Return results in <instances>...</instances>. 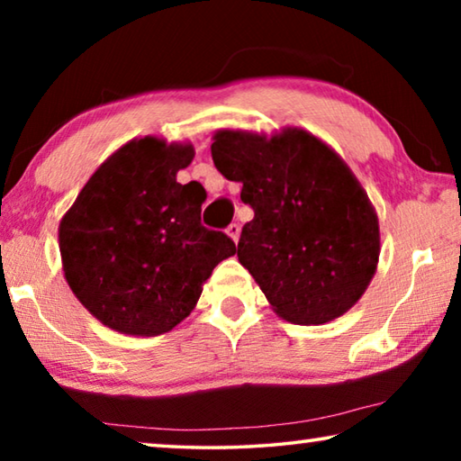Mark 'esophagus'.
I'll list each match as a JSON object with an SVG mask.
<instances>
[{
	"instance_id": "34e87169",
	"label": "esophagus",
	"mask_w": 461,
	"mask_h": 461,
	"mask_svg": "<svg viewBox=\"0 0 461 461\" xmlns=\"http://www.w3.org/2000/svg\"><path fill=\"white\" fill-rule=\"evenodd\" d=\"M225 233H228V236H230L233 241H238V240H240V223H230L228 230H225Z\"/></svg>"
}]
</instances>
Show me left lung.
Here are the masks:
<instances>
[{
    "mask_svg": "<svg viewBox=\"0 0 461 461\" xmlns=\"http://www.w3.org/2000/svg\"><path fill=\"white\" fill-rule=\"evenodd\" d=\"M213 165L241 183L254 220L241 228L238 260L278 317L319 325L352 309L380 256L378 217L338 154L299 128L267 138L220 130Z\"/></svg>",
    "mask_w": 461,
    "mask_h": 461,
    "instance_id": "obj_1",
    "label": "left lung"
}]
</instances>
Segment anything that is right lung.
<instances>
[{"mask_svg": "<svg viewBox=\"0 0 461 461\" xmlns=\"http://www.w3.org/2000/svg\"><path fill=\"white\" fill-rule=\"evenodd\" d=\"M191 144L146 136L115 150L83 186L59 228L65 278L101 323L152 338L197 305L203 283L236 244L201 225L205 189L176 183Z\"/></svg>", "mask_w": 461, "mask_h": 461, "instance_id": "obj_1", "label": "right lung"}]
</instances>
